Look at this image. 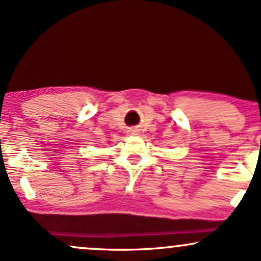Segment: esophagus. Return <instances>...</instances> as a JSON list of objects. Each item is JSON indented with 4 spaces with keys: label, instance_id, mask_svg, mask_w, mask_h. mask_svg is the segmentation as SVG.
I'll return each mask as SVG.
<instances>
[{
    "label": "esophagus",
    "instance_id": "1",
    "mask_svg": "<svg viewBox=\"0 0 261 261\" xmlns=\"http://www.w3.org/2000/svg\"><path fill=\"white\" fill-rule=\"evenodd\" d=\"M128 134H130V135H139V130H136V128H131V130H128Z\"/></svg>",
    "mask_w": 261,
    "mask_h": 261
}]
</instances>
